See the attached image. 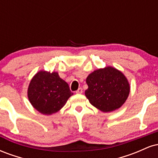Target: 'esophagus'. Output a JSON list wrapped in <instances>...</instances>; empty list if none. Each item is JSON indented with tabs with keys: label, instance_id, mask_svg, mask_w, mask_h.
<instances>
[{
	"label": "esophagus",
	"instance_id": "esophagus-1",
	"mask_svg": "<svg viewBox=\"0 0 158 158\" xmlns=\"http://www.w3.org/2000/svg\"><path fill=\"white\" fill-rule=\"evenodd\" d=\"M83 92V90H82V88H79V89H78L77 91H76V94H81Z\"/></svg>",
	"mask_w": 158,
	"mask_h": 158
}]
</instances>
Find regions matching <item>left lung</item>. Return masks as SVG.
Returning <instances> with one entry per match:
<instances>
[{
	"label": "left lung",
	"instance_id": "obj_1",
	"mask_svg": "<svg viewBox=\"0 0 158 158\" xmlns=\"http://www.w3.org/2000/svg\"><path fill=\"white\" fill-rule=\"evenodd\" d=\"M88 88L85 94L90 103L103 112L120 108L130 92L127 79L117 69H99L87 77Z\"/></svg>",
	"mask_w": 158,
	"mask_h": 158
}]
</instances>
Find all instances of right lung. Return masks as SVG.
I'll list each match as a JSON object with an SVG mask.
<instances>
[{
    "label": "right lung",
    "instance_id": "add662e5",
    "mask_svg": "<svg viewBox=\"0 0 158 158\" xmlns=\"http://www.w3.org/2000/svg\"><path fill=\"white\" fill-rule=\"evenodd\" d=\"M28 98L32 106L40 113L50 115L64 106L73 95L66 81L56 72L41 70L34 76L28 88Z\"/></svg>",
    "mask_w": 158,
    "mask_h": 158
}]
</instances>
